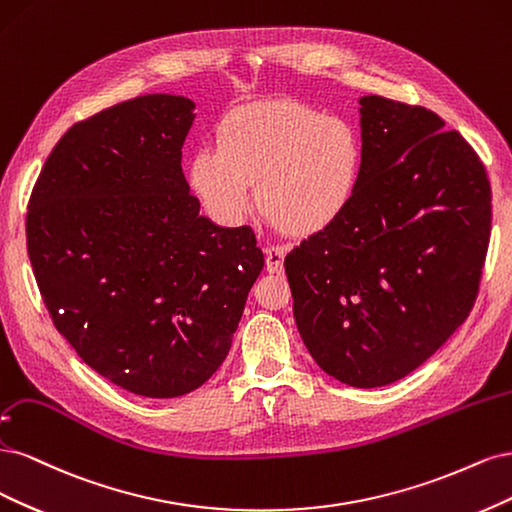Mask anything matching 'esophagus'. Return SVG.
<instances>
[{"mask_svg":"<svg viewBox=\"0 0 512 512\" xmlns=\"http://www.w3.org/2000/svg\"><path fill=\"white\" fill-rule=\"evenodd\" d=\"M285 255H287L285 246H280V244L266 246V268H268V272H280V270H283Z\"/></svg>","mask_w":512,"mask_h":512,"instance_id":"esophagus-1","label":"esophagus"}]
</instances>
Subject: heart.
Listing matches in <instances>:
<instances>
[{
	"instance_id": "1",
	"label": "heart",
	"mask_w": 512,
	"mask_h": 512,
	"mask_svg": "<svg viewBox=\"0 0 512 512\" xmlns=\"http://www.w3.org/2000/svg\"><path fill=\"white\" fill-rule=\"evenodd\" d=\"M187 174L221 225L244 223L261 200L276 223L319 234L355 200L364 140L349 119L300 102L246 104L225 114L217 146L197 148Z\"/></svg>"
}]
</instances>
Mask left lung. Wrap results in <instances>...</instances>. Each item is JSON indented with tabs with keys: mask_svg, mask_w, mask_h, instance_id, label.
Listing matches in <instances>:
<instances>
[{
	"mask_svg": "<svg viewBox=\"0 0 512 512\" xmlns=\"http://www.w3.org/2000/svg\"><path fill=\"white\" fill-rule=\"evenodd\" d=\"M364 174L342 217L285 257L319 368L383 387L419 368L474 306L491 234L483 161L423 106L359 100Z\"/></svg>",
	"mask_w": 512,
	"mask_h": 512,
	"instance_id": "8db88e82",
	"label": "left lung"
}]
</instances>
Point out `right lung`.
<instances>
[{
  "mask_svg": "<svg viewBox=\"0 0 512 512\" xmlns=\"http://www.w3.org/2000/svg\"><path fill=\"white\" fill-rule=\"evenodd\" d=\"M193 108L153 93L74 123L27 206V253L57 332L144 398H178L219 370L263 270L253 229L214 225L189 193Z\"/></svg>",
  "mask_w": 512,
  "mask_h": 512,
  "instance_id": "add662e5",
  "label": "right lung"
}]
</instances>
